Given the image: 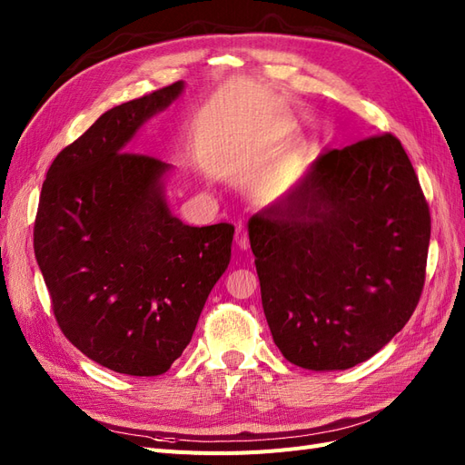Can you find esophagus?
<instances>
[{
  "label": "esophagus",
  "mask_w": 465,
  "mask_h": 465,
  "mask_svg": "<svg viewBox=\"0 0 465 465\" xmlns=\"http://www.w3.org/2000/svg\"><path fill=\"white\" fill-rule=\"evenodd\" d=\"M234 241H236V246H238V248H241V250H248L250 241H248V232H246V229H244V224H236Z\"/></svg>",
  "instance_id": "34e87169"
}]
</instances>
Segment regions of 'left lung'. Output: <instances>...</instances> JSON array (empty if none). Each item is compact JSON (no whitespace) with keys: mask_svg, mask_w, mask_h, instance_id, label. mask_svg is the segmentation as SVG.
Instances as JSON below:
<instances>
[{"mask_svg":"<svg viewBox=\"0 0 465 465\" xmlns=\"http://www.w3.org/2000/svg\"><path fill=\"white\" fill-rule=\"evenodd\" d=\"M248 236L273 341L308 371L376 355L423 292L429 203L391 134L320 154Z\"/></svg>","mask_w":465,"mask_h":465,"instance_id":"1","label":"left lung"}]
</instances>
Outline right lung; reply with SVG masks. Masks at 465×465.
Instances as JSON below:
<instances>
[{"instance_id": "1", "label": "right lung", "mask_w": 465, "mask_h": 465, "mask_svg": "<svg viewBox=\"0 0 465 465\" xmlns=\"http://www.w3.org/2000/svg\"><path fill=\"white\" fill-rule=\"evenodd\" d=\"M184 83L110 108L54 159L35 221V256L54 316L83 355L130 376H159L182 355L231 262L234 227H190L171 213V164L128 143Z\"/></svg>"}]
</instances>
